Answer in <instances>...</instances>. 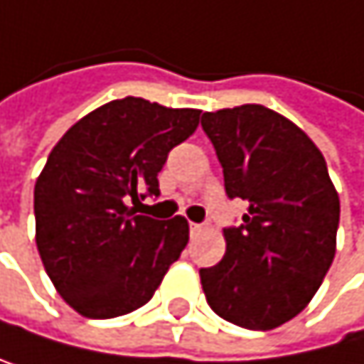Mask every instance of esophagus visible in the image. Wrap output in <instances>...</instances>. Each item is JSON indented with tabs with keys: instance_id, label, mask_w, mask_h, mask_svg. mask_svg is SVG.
Listing matches in <instances>:
<instances>
[{
	"instance_id": "esophagus-1",
	"label": "esophagus",
	"mask_w": 364,
	"mask_h": 364,
	"mask_svg": "<svg viewBox=\"0 0 364 364\" xmlns=\"http://www.w3.org/2000/svg\"><path fill=\"white\" fill-rule=\"evenodd\" d=\"M188 228H191V235H200V232L204 230L202 224H188Z\"/></svg>"
}]
</instances>
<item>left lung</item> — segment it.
<instances>
[{"instance_id": "left-lung-1", "label": "left lung", "mask_w": 364, "mask_h": 364, "mask_svg": "<svg viewBox=\"0 0 364 364\" xmlns=\"http://www.w3.org/2000/svg\"><path fill=\"white\" fill-rule=\"evenodd\" d=\"M230 200L248 202L224 228L226 255L200 279L210 310L246 329L279 327L316 294L336 252L338 193L316 144L264 105L202 114Z\"/></svg>"}]
</instances>
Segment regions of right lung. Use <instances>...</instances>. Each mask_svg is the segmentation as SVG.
I'll return each instance as SVG.
<instances>
[{"label": "right lung", "mask_w": 364, "mask_h": 364, "mask_svg": "<svg viewBox=\"0 0 364 364\" xmlns=\"http://www.w3.org/2000/svg\"><path fill=\"white\" fill-rule=\"evenodd\" d=\"M200 109L127 96L94 109L59 140L35 184L37 248L56 292L87 318L149 301L188 242L184 218L154 220L129 202L160 196L168 151L198 129Z\"/></svg>", "instance_id": "obj_1"}]
</instances>
